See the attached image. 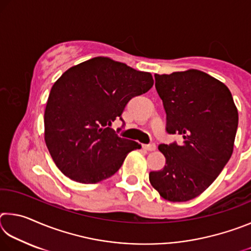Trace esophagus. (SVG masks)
<instances>
[{
	"mask_svg": "<svg viewBox=\"0 0 251 251\" xmlns=\"http://www.w3.org/2000/svg\"><path fill=\"white\" fill-rule=\"evenodd\" d=\"M144 150H146L148 151H154L156 150V145L155 144H150V145H143Z\"/></svg>",
	"mask_w": 251,
	"mask_h": 251,
	"instance_id": "esophagus-1",
	"label": "esophagus"
}]
</instances>
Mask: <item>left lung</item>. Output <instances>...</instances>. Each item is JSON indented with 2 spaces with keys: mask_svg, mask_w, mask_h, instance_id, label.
<instances>
[{
  "mask_svg": "<svg viewBox=\"0 0 251 251\" xmlns=\"http://www.w3.org/2000/svg\"><path fill=\"white\" fill-rule=\"evenodd\" d=\"M155 79L167 133L181 135L182 143L158 146L166 164L150 173V181L166 201H188L205 192L230 159L238 110L229 88L205 72L155 74Z\"/></svg>",
  "mask_w": 251,
  "mask_h": 251,
  "instance_id": "obj_1",
  "label": "left lung"
}]
</instances>
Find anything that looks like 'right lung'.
Returning a JSON list of instances; mask_svg holds the SVG:
<instances>
[{
    "label": "right lung",
    "mask_w": 251,
    "mask_h": 251,
    "mask_svg": "<svg viewBox=\"0 0 251 251\" xmlns=\"http://www.w3.org/2000/svg\"><path fill=\"white\" fill-rule=\"evenodd\" d=\"M154 85L148 72L97 56L67 70L54 83L44 113V139L55 165L82 184L113 176L141 144L110 128L130 99Z\"/></svg>",
    "instance_id": "add662e5"
}]
</instances>
